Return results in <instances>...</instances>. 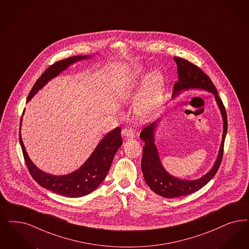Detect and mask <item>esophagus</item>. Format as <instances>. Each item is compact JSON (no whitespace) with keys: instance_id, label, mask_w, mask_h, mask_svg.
I'll list each match as a JSON object with an SVG mask.
<instances>
[{"instance_id":"obj_1","label":"esophagus","mask_w":249,"mask_h":249,"mask_svg":"<svg viewBox=\"0 0 249 249\" xmlns=\"http://www.w3.org/2000/svg\"><path fill=\"white\" fill-rule=\"evenodd\" d=\"M136 135V131L133 128L125 129L124 130V136L127 138H135Z\"/></svg>"}]
</instances>
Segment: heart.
Returning a JSON list of instances; mask_svg holds the SVG:
<instances>
[{"instance_id":"obj_1","label":"heart","mask_w":249,"mask_h":249,"mask_svg":"<svg viewBox=\"0 0 249 249\" xmlns=\"http://www.w3.org/2000/svg\"><path fill=\"white\" fill-rule=\"evenodd\" d=\"M140 72L141 71H138V74L141 75L140 79L142 80L144 74ZM163 92L164 78L162 74L157 71L148 74L137 105V113L141 119L151 120L155 118L163 100ZM131 96H133V94H130L128 91L124 92V98H129Z\"/></svg>"}]
</instances>
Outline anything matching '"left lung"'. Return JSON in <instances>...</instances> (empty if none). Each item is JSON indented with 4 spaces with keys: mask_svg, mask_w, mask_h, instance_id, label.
Returning a JSON list of instances; mask_svg holds the SVG:
<instances>
[{
    "mask_svg": "<svg viewBox=\"0 0 249 249\" xmlns=\"http://www.w3.org/2000/svg\"><path fill=\"white\" fill-rule=\"evenodd\" d=\"M174 59L177 65L178 81H176L174 86L172 97L175 98L183 90L191 89H200L212 92L214 95L216 102L221 111L223 120V132L220 151L212 170L208 174L203 175L201 178L189 181L178 179L168 174L161 164L156 146L154 144V133L158 126V121L147 125L141 131L140 138L145 142L141 160V168L144 179L153 192L166 198H174L190 195L199 190L212 180V177L216 175L219 167L221 165L223 155L224 140L228 125L225 107L221 102L217 89L212 83L211 78L198 66L190 63L189 61L176 56L174 57Z\"/></svg>",
    "mask_w": 249,
    "mask_h": 249,
    "instance_id": "obj_1",
    "label": "left lung"
}]
</instances>
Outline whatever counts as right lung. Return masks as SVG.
Here are the masks:
<instances>
[{
	"label": "right lung",
	"mask_w": 249,
	"mask_h": 249,
	"mask_svg": "<svg viewBox=\"0 0 249 249\" xmlns=\"http://www.w3.org/2000/svg\"><path fill=\"white\" fill-rule=\"evenodd\" d=\"M90 56H73L64 60L58 61L47 68L45 72L34 84L28 94L27 102L32 99L36 93L41 89L51 79L57 76L61 72L65 71L69 65H73L77 61L89 58ZM22 118L20 121L21 127ZM19 142L23 151L24 159L28 171L33 179L43 188L69 197H80L93 192L108 174L113 160V157L118 148L123 144L121 137V127H116L108 133L94 149L92 154L85 161L78 170L69 175H52L40 171L31 161L25 146L23 144L21 133L19 132Z\"/></svg>",
	"instance_id": "1"
}]
</instances>
